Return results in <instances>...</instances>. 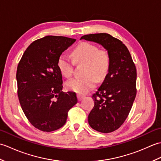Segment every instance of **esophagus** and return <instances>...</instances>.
I'll use <instances>...</instances> for the list:
<instances>
[{"label":"esophagus","mask_w":161,"mask_h":161,"mask_svg":"<svg viewBox=\"0 0 161 161\" xmlns=\"http://www.w3.org/2000/svg\"><path fill=\"white\" fill-rule=\"evenodd\" d=\"M84 97V95H81V94H77V98H78V100L79 101H81Z\"/></svg>","instance_id":"1"}]
</instances>
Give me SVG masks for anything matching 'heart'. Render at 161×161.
<instances>
[{
	"mask_svg": "<svg viewBox=\"0 0 161 161\" xmlns=\"http://www.w3.org/2000/svg\"><path fill=\"white\" fill-rule=\"evenodd\" d=\"M72 61L66 54L58 58L57 66L61 74L70 77L73 72L74 63H85L84 77H75L66 82L68 89L75 93L84 94L95 86L97 79L103 80L107 76L111 64V58L107 51L99 50V47L88 42H81L72 52ZM97 78H96V77Z\"/></svg>",
	"mask_w": 161,
	"mask_h": 161,
	"instance_id": "obj_1",
	"label": "heart"
}]
</instances>
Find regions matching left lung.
<instances>
[{
    "label": "left lung",
    "mask_w": 161,
    "mask_h": 161,
    "mask_svg": "<svg viewBox=\"0 0 161 161\" xmlns=\"http://www.w3.org/2000/svg\"><path fill=\"white\" fill-rule=\"evenodd\" d=\"M80 39L100 44L110 55V68L92 96L95 105L88 121L91 127L99 132H113L124 123L135 100L137 77L135 64L125 44L108 34H91Z\"/></svg>",
    "instance_id": "left-lung-1"
}]
</instances>
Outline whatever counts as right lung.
I'll return each mask as SVG.
<instances>
[{"instance_id": "add662e5", "label": "right lung", "mask_w": 161, "mask_h": 161, "mask_svg": "<svg viewBox=\"0 0 161 161\" xmlns=\"http://www.w3.org/2000/svg\"><path fill=\"white\" fill-rule=\"evenodd\" d=\"M76 39L46 36L32 42L17 67L18 96L30 122L42 131L59 129L66 122L68 112L77 104L75 92L62 91V75L58 58Z\"/></svg>"}]
</instances>
